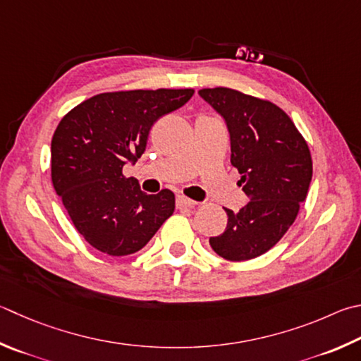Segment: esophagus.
I'll list each match as a JSON object with an SVG mask.
<instances>
[{
	"mask_svg": "<svg viewBox=\"0 0 361 361\" xmlns=\"http://www.w3.org/2000/svg\"><path fill=\"white\" fill-rule=\"evenodd\" d=\"M195 205H197V203L191 199L185 197V195H178V197H176V208L178 209H191Z\"/></svg>",
	"mask_w": 361,
	"mask_h": 361,
	"instance_id": "esophagus-1",
	"label": "esophagus"
}]
</instances>
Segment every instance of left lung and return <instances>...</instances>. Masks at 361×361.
I'll use <instances>...</instances> for the list:
<instances>
[{
	"label": "left lung",
	"instance_id": "obj_1",
	"mask_svg": "<svg viewBox=\"0 0 361 361\" xmlns=\"http://www.w3.org/2000/svg\"><path fill=\"white\" fill-rule=\"evenodd\" d=\"M199 94L224 116L231 162L249 199L238 213L224 208L227 227L209 246L226 260H251L270 251L297 218L312 178L310 147L276 104L224 87Z\"/></svg>",
	"mask_w": 361,
	"mask_h": 361
}]
</instances>
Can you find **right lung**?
Instances as JSON below:
<instances>
[{
    "instance_id": "obj_1",
    "label": "right lung",
    "mask_w": 361,
    "mask_h": 361,
    "mask_svg": "<svg viewBox=\"0 0 361 361\" xmlns=\"http://www.w3.org/2000/svg\"><path fill=\"white\" fill-rule=\"evenodd\" d=\"M192 94V88L101 93L58 123L51 137V183L72 224L97 251L116 257L140 251L172 216V191L142 192L123 167L145 152L154 121L185 106Z\"/></svg>"
}]
</instances>
